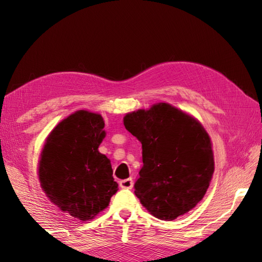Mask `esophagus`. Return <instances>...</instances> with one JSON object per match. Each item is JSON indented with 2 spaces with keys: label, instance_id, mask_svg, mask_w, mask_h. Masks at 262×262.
Returning a JSON list of instances; mask_svg holds the SVG:
<instances>
[{
  "label": "esophagus",
  "instance_id": "1",
  "mask_svg": "<svg viewBox=\"0 0 262 262\" xmlns=\"http://www.w3.org/2000/svg\"><path fill=\"white\" fill-rule=\"evenodd\" d=\"M133 184H134V181H133L132 178L123 179V180L119 181V186H120V187L123 189H132Z\"/></svg>",
  "mask_w": 262,
  "mask_h": 262
}]
</instances>
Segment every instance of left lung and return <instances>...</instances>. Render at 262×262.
<instances>
[{
    "mask_svg": "<svg viewBox=\"0 0 262 262\" xmlns=\"http://www.w3.org/2000/svg\"><path fill=\"white\" fill-rule=\"evenodd\" d=\"M123 125L142 143L135 195L155 217L176 220L205 196L214 173L210 139L200 123L161 103L126 114Z\"/></svg>",
    "mask_w": 262,
    "mask_h": 262,
    "instance_id": "1",
    "label": "left lung"
}]
</instances>
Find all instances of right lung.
<instances>
[{"instance_id":"obj_1","label":"right lung","mask_w":262,"mask_h":262,"mask_svg":"<svg viewBox=\"0 0 262 262\" xmlns=\"http://www.w3.org/2000/svg\"><path fill=\"white\" fill-rule=\"evenodd\" d=\"M99 114L78 111L47 137L39 179L50 200L81 221L92 220L118 192L110 159L98 151L105 137Z\"/></svg>"}]
</instances>
